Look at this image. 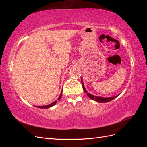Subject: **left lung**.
<instances>
[{"instance_id": "8db88e82", "label": "left lung", "mask_w": 147, "mask_h": 147, "mask_svg": "<svg viewBox=\"0 0 147 147\" xmlns=\"http://www.w3.org/2000/svg\"><path fill=\"white\" fill-rule=\"evenodd\" d=\"M82 86H83V88L84 92H85L86 93V95H88V96L90 99H92V100H95L96 102H100V103L108 102H110V101L114 99L115 98H116L117 96H119V95H117V96H111V97H106V98L100 97V96H94V95H93L92 94H90V93L87 92V91L85 88V86H84V84H83V80H82Z\"/></svg>"}]
</instances>
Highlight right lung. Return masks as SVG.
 <instances>
[{"label": "right lung", "instance_id": "1", "mask_svg": "<svg viewBox=\"0 0 147 147\" xmlns=\"http://www.w3.org/2000/svg\"><path fill=\"white\" fill-rule=\"evenodd\" d=\"M61 96H62V92H61V95H60V96H59V97L58 98V100H60L61 98ZM56 102H57V101H55V102H52V104H49V105H43V106H36V107H38V108H40V109H47V108H49V107H52V106H53V105H54L55 104H56Z\"/></svg>", "mask_w": 147, "mask_h": 147}]
</instances>
